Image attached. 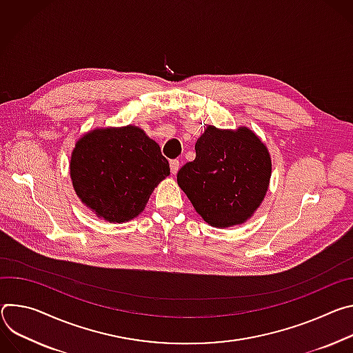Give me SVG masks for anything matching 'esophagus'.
I'll return each mask as SVG.
<instances>
[{
    "mask_svg": "<svg viewBox=\"0 0 353 353\" xmlns=\"http://www.w3.org/2000/svg\"><path fill=\"white\" fill-rule=\"evenodd\" d=\"M170 167H171V172L175 175L178 172V170H179V160H172L170 163Z\"/></svg>",
    "mask_w": 353,
    "mask_h": 353,
    "instance_id": "esophagus-1",
    "label": "esophagus"
}]
</instances>
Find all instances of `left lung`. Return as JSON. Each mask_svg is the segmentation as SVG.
Here are the masks:
<instances>
[{
	"label": "left lung",
	"instance_id": "left-lung-1",
	"mask_svg": "<svg viewBox=\"0 0 353 353\" xmlns=\"http://www.w3.org/2000/svg\"><path fill=\"white\" fill-rule=\"evenodd\" d=\"M196 159L178 172L179 188L213 227L245 223L262 203L272 161L266 145L248 128L208 126L194 144Z\"/></svg>",
	"mask_w": 353,
	"mask_h": 353
}]
</instances>
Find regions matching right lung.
<instances>
[{
    "mask_svg": "<svg viewBox=\"0 0 353 353\" xmlns=\"http://www.w3.org/2000/svg\"><path fill=\"white\" fill-rule=\"evenodd\" d=\"M70 175L81 202L109 223H125L145 208L170 175L160 145L137 126L95 129L75 143Z\"/></svg>",
    "mask_w": 353,
    "mask_h": 353,
    "instance_id": "add662e5",
    "label": "right lung"
}]
</instances>
